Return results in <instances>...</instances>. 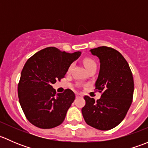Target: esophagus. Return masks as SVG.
Returning <instances> with one entry per match:
<instances>
[{
	"label": "esophagus",
	"mask_w": 148,
	"mask_h": 148,
	"mask_svg": "<svg viewBox=\"0 0 148 148\" xmlns=\"http://www.w3.org/2000/svg\"><path fill=\"white\" fill-rule=\"evenodd\" d=\"M82 97V95L81 94H79V93H77V94H76V97H77V98Z\"/></svg>",
	"instance_id": "34e87169"
}]
</instances>
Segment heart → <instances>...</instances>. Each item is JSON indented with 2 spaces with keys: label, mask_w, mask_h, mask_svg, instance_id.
<instances>
[{
  "label": "heart",
  "mask_w": 148,
  "mask_h": 148,
  "mask_svg": "<svg viewBox=\"0 0 148 148\" xmlns=\"http://www.w3.org/2000/svg\"><path fill=\"white\" fill-rule=\"evenodd\" d=\"M83 63H84V65L85 68H86V69H87L88 68H89L90 66H92V65L96 64L95 62V61L92 60V59H89V58H85V59L83 60ZM72 67H73V64H71L69 66L68 70H67V71H68V72H69V71H71V69H72Z\"/></svg>",
  "instance_id": "b5f03b06"
}]
</instances>
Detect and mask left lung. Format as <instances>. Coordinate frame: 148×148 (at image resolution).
<instances>
[{"instance_id":"8db88e82","label":"left lung","mask_w":148,"mask_h":148,"mask_svg":"<svg viewBox=\"0 0 148 148\" xmlns=\"http://www.w3.org/2000/svg\"><path fill=\"white\" fill-rule=\"evenodd\" d=\"M99 59L95 88L102 92L99 99L85 96L82 113L86 124L100 130H109L119 125L132 104L134 81L129 64L112 48L99 46L90 50Z\"/></svg>"}]
</instances>
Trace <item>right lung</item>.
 Segmentation results:
<instances>
[{
    "label": "right lung",
    "instance_id": "right-lung-1",
    "mask_svg": "<svg viewBox=\"0 0 148 148\" xmlns=\"http://www.w3.org/2000/svg\"><path fill=\"white\" fill-rule=\"evenodd\" d=\"M81 53L48 47L33 55L25 64L18 95L26 118L36 127L50 129L64 122L75 95L69 89L56 93L52 84L64 77L69 66Z\"/></svg>",
    "mask_w": 148,
    "mask_h": 148
}]
</instances>
